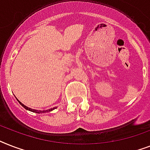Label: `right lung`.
Instances as JSON below:
<instances>
[{
	"mask_svg": "<svg viewBox=\"0 0 150 150\" xmlns=\"http://www.w3.org/2000/svg\"><path fill=\"white\" fill-rule=\"evenodd\" d=\"M18 101L19 102V103L21 105H22V107H24L25 109L28 110H30V111L32 112H34V113H36V114H40V113H46V112H49V111H51V110H54L56 107H54V108H51V109H49V110H34V109H32V108H29V107H26L25 105H24L23 103H22L20 102L19 100H18Z\"/></svg>",
	"mask_w": 150,
	"mask_h": 150,
	"instance_id": "1",
	"label": "right lung"
}]
</instances>
